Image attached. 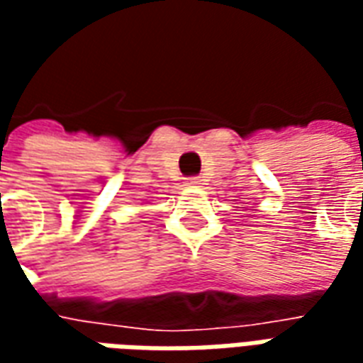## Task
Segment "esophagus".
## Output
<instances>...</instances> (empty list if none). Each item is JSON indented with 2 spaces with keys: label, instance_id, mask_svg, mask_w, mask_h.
I'll use <instances>...</instances> for the list:
<instances>
[{
  "label": "esophagus",
  "instance_id": "1",
  "mask_svg": "<svg viewBox=\"0 0 363 363\" xmlns=\"http://www.w3.org/2000/svg\"><path fill=\"white\" fill-rule=\"evenodd\" d=\"M184 184H186V186H200V184H202V179H200V177H192V179H186Z\"/></svg>",
  "mask_w": 363,
  "mask_h": 363
}]
</instances>
